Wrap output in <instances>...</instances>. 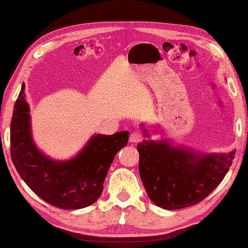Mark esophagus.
<instances>
[{
	"instance_id": "34e87169",
	"label": "esophagus",
	"mask_w": 248,
	"mask_h": 248,
	"mask_svg": "<svg viewBox=\"0 0 248 248\" xmlns=\"http://www.w3.org/2000/svg\"><path fill=\"white\" fill-rule=\"evenodd\" d=\"M129 140L131 143H139L140 140H142V137H140V134L139 132H132L130 134Z\"/></svg>"
}]
</instances>
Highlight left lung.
Segmentation results:
<instances>
[{
    "label": "left lung",
    "mask_w": 248,
    "mask_h": 248,
    "mask_svg": "<svg viewBox=\"0 0 248 248\" xmlns=\"http://www.w3.org/2000/svg\"><path fill=\"white\" fill-rule=\"evenodd\" d=\"M140 129L145 138L150 137L145 124ZM137 148L145 190L164 210H178L204 200L224 179L235 155V150L228 154L197 152L174 145L170 139L143 140Z\"/></svg>",
    "instance_id": "1"
}]
</instances>
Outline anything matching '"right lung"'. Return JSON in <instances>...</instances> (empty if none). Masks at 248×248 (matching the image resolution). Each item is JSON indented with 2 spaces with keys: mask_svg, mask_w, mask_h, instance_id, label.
Returning a JSON list of instances; mask_svg holds the SVG:
<instances>
[{
  "mask_svg": "<svg viewBox=\"0 0 248 248\" xmlns=\"http://www.w3.org/2000/svg\"><path fill=\"white\" fill-rule=\"evenodd\" d=\"M24 88L23 82L11 123V155L18 174L35 195L53 206L78 210L91 205L103 191L110 164L127 145L129 132L94 134L75 157L52 159L34 143Z\"/></svg>",
  "mask_w": 248,
  "mask_h": 248,
  "instance_id": "right-lung-1",
  "label": "right lung"
}]
</instances>
